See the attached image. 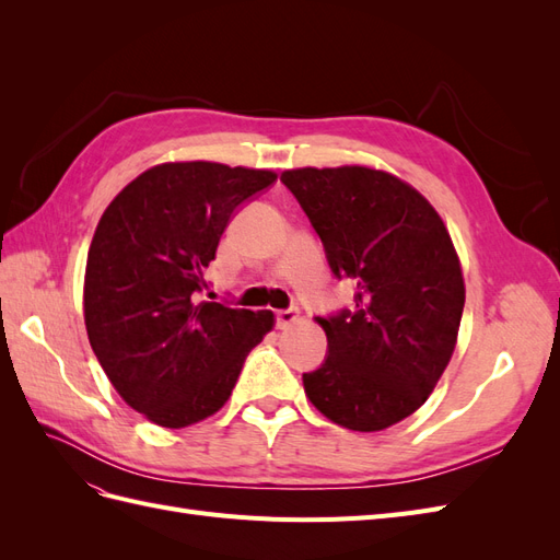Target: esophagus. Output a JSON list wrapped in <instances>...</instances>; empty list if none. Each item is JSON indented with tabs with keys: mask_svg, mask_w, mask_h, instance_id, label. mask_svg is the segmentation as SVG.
Segmentation results:
<instances>
[{
	"mask_svg": "<svg viewBox=\"0 0 560 560\" xmlns=\"http://www.w3.org/2000/svg\"><path fill=\"white\" fill-rule=\"evenodd\" d=\"M294 322H299V313H296V311H278V313H276V325H278V329L292 327Z\"/></svg>",
	"mask_w": 560,
	"mask_h": 560,
	"instance_id": "34e87169",
	"label": "esophagus"
}]
</instances>
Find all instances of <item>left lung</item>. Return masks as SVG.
I'll return each instance as SVG.
<instances>
[{
    "instance_id": "obj_1",
    "label": "left lung",
    "mask_w": 560,
    "mask_h": 560,
    "mask_svg": "<svg viewBox=\"0 0 560 560\" xmlns=\"http://www.w3.org/2000/svg\"><path fill=\"white\" fill-rule=\"evenodd\" d=\"M325 245L354 311L317 317L329 354L303 374L315 409L354 432H381L432 395L457 343L465 280L444 219L411 184L366 165L280 175Z\"/></svg>"
}]
</instances>
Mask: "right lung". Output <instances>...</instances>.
Listing matches in <instances>:
<instances>
[{"instance_id":"obj_1","label":"right lung","mask_w":560,"mask_h":560,"mask_svg":"<svg viewBox=\"0 0 560 560\" xmlns=\"http://www.w3.org/2000/svg\"><path fill=\"white\" fill-rule=\"evenodd\" d=\"M278 179L212 161L149 167L103 212L83 278V322L121 399L161 428H189L229 401L270 311L202 301L233 210Z\"/></svg>"}]
</instances>
